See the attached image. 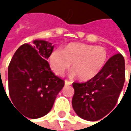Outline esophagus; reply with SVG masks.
<instances>
[{
    "mask_svg": "<svg viewBox=\"0 0 131 131\" xmlns=\"http://www.w3.org/2000/svg\"><path fill=\"white\" fill-rule=\"evenodd\" d=\"M64 83H65V86H70V85L72 84V82H71V81H69V80H65Z\"/></svg>",
    "mask_w": 131,
    "mask_h": 131,
    "instance_id": "1",
    "label": "esophagus"
}]
</instances>
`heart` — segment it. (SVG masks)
<instances>
[{
    "mask_svg": "<svg viewBox=\"0 0 131 131\" xmlns=\"http://www.w3.org/2000/svg\"><path fill=\"white\" fill-rule=\"evenodd\" d=\"M107 59V51L101 46L70 43L61 50H54L49 57L51 67L57 75H63L72 64V76L81 80L94 77L102 70Z\"/></svg>",
    "mask_w": 131,
    "mask_h": 131,
    "instance_id": "heart-1",
    "label": "heart"
}]
</instances>
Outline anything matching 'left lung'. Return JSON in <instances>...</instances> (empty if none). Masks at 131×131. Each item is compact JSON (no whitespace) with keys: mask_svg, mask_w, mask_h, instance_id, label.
Returning <instances> with one entry per match:
<instances>
[{"mask_svg":"<svg viewBox=\"0 0 131 131\" xmlns=\"http://www.w3.org/2000/svg\"><path fill=\"white\" fill-rule=\"evenodd\" d=\"M124 81V58L118 53L111 57L91 80L86 83H73V110L84 120H100L116 105Z\"/></svg>","mask_w":131,"mask_h":131,"instance_id":"8db88e82","label":"left lung"}]
</instances>
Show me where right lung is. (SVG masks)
<instances>
[{"label":"right lung","instance_id":"add662e5","mask_svg":"<svg viewBox=\"0 0 131 131\" xmlns=\"http://www.w3.org/2000/svg\"><path fill=\"white\" fill-rule=\"evenodd\" d=\"M53 48L51 43L35 40L32 45H22L10 62L9 95L25 118L33 119L47 115L64 86V81L55 76L47 61Z\"/></svg>","mask_w":131,"mask_h":131}]
</instances>
